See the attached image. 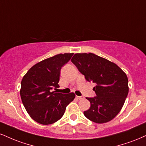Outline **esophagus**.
<instances>
[{
  "label": "esophagus",
  "instance_id": "esophagus-1",
  "mask_svg": "<svg viewBox=\"0 0 146 146\" xmlns=\"http://www.w3.org/2000/svg\"><path fill=\"white\" fill-rule=\"evenodd\" d=\"M76 98L79 100H82L84 99V96H76Z\"/></svg>",
  "mask_w": 146,
  "mask_h": 146
}]
</instances>
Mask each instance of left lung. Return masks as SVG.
<instances>
[{"label": "left lung", "instance_id": "left-lung-1", "mask_svg": "<svg viewBox=\"0 0 146 146\" xmlns=\"http://www.w3.org/2000/svg\"><path fill=\"white\" fill-rule=\"evenodd\" d=\"M71 62L88 82L96 83L93 88L96 96L86 97L90 108L84 114L98 124L111 120L118 114L129 93L128 78L115 63L92 53H78Z\"/></svg>", "mask_w": 146, "mask_h": 146}]
</instances>
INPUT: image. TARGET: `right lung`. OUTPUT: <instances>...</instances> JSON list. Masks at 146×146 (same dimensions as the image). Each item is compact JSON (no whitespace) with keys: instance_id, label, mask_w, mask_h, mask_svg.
Returning <instances> with one entry per match:
<instances>
[{"instance_id":"right-lung-1","label":"right lung","mask_w":146,"mask_h":146,"mask_svg":"<svg viewBox=\"0 0 146 146\" xmlns=\"http://www.w3.org/2000/svg\"><path fill=\"white\" fill-rule=\"evenodd\" d=\"M73 53L60 54L43 60L33 66L23 77L20 96L23 105L31 118L48 125L59 120L66 106L73 101V92L62 94L52 91L58 88L62 66Z\"/></svg>"}]
</instances>
